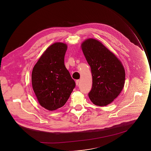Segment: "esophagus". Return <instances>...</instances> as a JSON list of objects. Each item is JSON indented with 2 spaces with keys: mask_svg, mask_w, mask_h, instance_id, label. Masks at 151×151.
I'll use <instances>...</instances> for the list:
<instances>
[{
  "mask_svg": "<svg viewBox=\"0 0 151 151\" xmlns=\"http://www.w3.org/2000/svg\"><path fill=\"white\" fill-rule=\"evenodd\" d=\"M79 80H76V85L77 86H78V85H79Z\"/></svg>",
  "mask_w": 151,
  "mask_h": 151,
  "instance_id": "1",
  "label": "esophagus"
}]
</instances>
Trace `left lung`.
Listing matches in <instances>:
<instances>
[{
    "label": "left lung",
    "instance_id": "obj_1",
    "mask_svg": "<svg viewBox=\"0 0 151 151\" xmlns=\"http://www.w3.org/2000/svg\"><path fill=\"white\" fill-rule=\"evenodd\" d=\"M81 47L92 75L89 98L95 105L106 106L119 96L124 87V67L111 51L96 39H86Z\"/></svg>",
    "mask_w": 151,
    "mask_h": 151
}]
</instances>
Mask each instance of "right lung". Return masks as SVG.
I'll return each mask as SVG.
<instances>
[{
	"mask_svg": "<svg viewBox=\"0 0 151 151\" xmlns=\"http://www.w3.org/2000/svg\"><path fill=\"white\" fill-rule=\"evenodd\" d=\"M67 45L55 42L46 49L35 65L32 84L40 105L49 111L65 105L75 83L65 65Z\"/></svg>",
	"mask_w": 151,
	"mask_h": 151,
	"instance_id": "add662e5",
	"label": "right lung"
}]
</instances>
